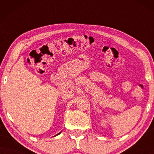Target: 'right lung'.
Returning <instances> with one entry per match:
<instances>
[{
	"label": "right lung",
	"instance_id": "add662e5",
	"mask_svg": "<svg viewBox=\"0 0 154 154\" xmlns=\"http://www.w3.org/2000/svg\"><path fill=\"white\" fill-rule=\"evenodd\" d=\"M60 134V133H59V134H57V135H58V134ZM56 136V135H55Z\"/></svg>",
	"mask_w": 154,
	"mask_h": 154
}]
</instances>
